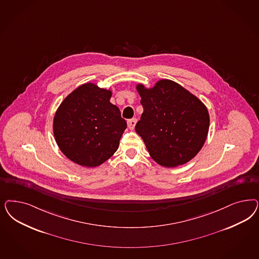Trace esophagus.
Instances as JSON below:
<instances>
[{"label":"esophagus","mask_w":259,"mask_h":259,"mask_svg":"<svg viewBox=\"0 0 259 259\" xmlns=\"http://www.w3.org/2000/svg\"><path fill=\"white\" fill-rule=\"evenodd\" d=\"M136 122H137V119H136V118H133V119L128 120V121H127V126H128V128L133 131L134 127H135Z\"/></svg>","instance_id":"1"}]
</instances>
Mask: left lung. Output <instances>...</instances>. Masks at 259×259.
Segmentation results:
<instances>
[{"instance_id":"8db88e82","label":"left lung","mask_w":259,"mask_h":259,"mask_svg":"<svg viewBox=\"0 0 259 259\" xmlns=\"http://www.w3.org/2000/svg\"><path fill=\"white\" fill-rule=\"evenodd\" d=\"M136 90L144 111L135 132L151 158L163 167L188 163L207 139L209 116L206 106L182 85L167 79L150 89L138 83Z\"/></svg>"}]
</instances>
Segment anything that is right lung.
I'll use <instances>...</instances> for the list:
<instances>
[{
	"instance_id": "add662e5",
	"label": "right lung",
	"mask_w": 259,
	"mask_h": 259,
	"mask_svg": "<svg viewBox=\"0 0 259 259\" xmlns=\"http://www.w3.org/2000/svg\"><path fill=\"white\" fill-rule=\"evenodd\" d=\"M110 97L109 90L83 83L67 95L55 113L53 134L59 149L80 166H100L119 147L126 122Z\"/></svg>"
}]
</instances>
